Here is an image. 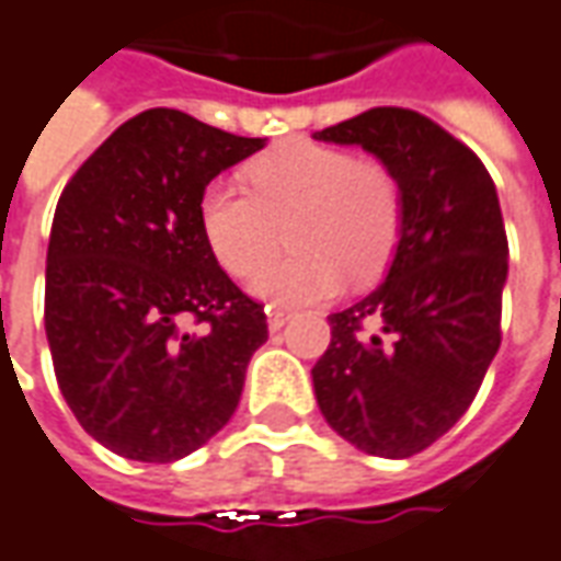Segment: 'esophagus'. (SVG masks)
<instances>
[{"label":"esophagus","instance_id":"1","mask_svg":"<svg viewBox=\"0 0 561 561\" xmlns=\"http://www.w3.org/2000/svg\"><path fill=\"white\" fill-rule=\"evenodd\" d=\"M265 314H268V330L277 332L284 330V323H287V311H280V308H265Z\"/></svg>","mask_w":561,"mask_h":561}]
</instances>
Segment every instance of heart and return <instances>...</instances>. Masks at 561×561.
<instances>
[{
    "label": "heart",
    "mask_w": 561,
    "mask_h": 561,
    "mask_svg": "<svg viewBox=\"0 0 561 561\" xmlns=\"http://www.w3.org/2000/svg\"><path fill=\"white\" fill-rule=\"evenodd\" d=\"M250 195L229 183L201 192V231L216 262L253 277L283 245L294 253L253 280L259 299L287 308L327 302L391 265L403 231V192L378 161L308 140L274 146L247 168Z\"/></svg>",
    "instance_id": "obj_1"
}]
</instances>
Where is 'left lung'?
Listing matches in <instances>:
<instances>
[{
	"mask_svg": "<svg viewBox=\"0 0 561 561\" xmlns=\"http://www.w3.org/2000/svg\"><path fill=\"white\" fill-rule=\"evenodd\" d=\"M314 140L360 146L403 192L385 284L330 314L314 397L351 446L409 458L465 415L501 347L507 231L497 192L465 142L412 110L378 106Z\"/></svg>",
	"mask_w": 561,
	"mask_h": 561,
	"instance_id": "1",
	"label": "left lung"
}]
</instances>
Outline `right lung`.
Returning <instances> with one entry per match:
<instances>
[{"mask_svg":"<svg viewBox=\"0 0 561 561\" xmlns=\"http://www.w3.org/2000/svg\"><path fill=\"white\" fill-rule=\"evenodd\" d=\"M262 146L180 110H146L57 201L45 268L54 376L81 427L122 458L180 461L238 409L268 323L219 268L198 201Z\"/></svg>","mask_w":561,"mask_h":561,"instance_id":"add662e5","label":"right lung"}]
</instances>
